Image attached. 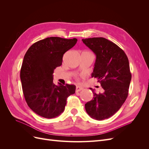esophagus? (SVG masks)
I'll return each mask as SVG.
<instances>
[{
    "mask_svg": "<svg viewBox=\"0 0 149 149\" xmlns=\"http://www.w3.org/2000/svg\"><path fill=\"white\" fill-rule=\"evenodd\" d=\"M83 89V88L81 87V86H77L76 88V92H79L80 91H81V90Z\"/></svg>",
    "mask_w": 149,
    "mask_h": 149,
    "instance_id": "1",
    "label": "esophagus"
}]
</instances>
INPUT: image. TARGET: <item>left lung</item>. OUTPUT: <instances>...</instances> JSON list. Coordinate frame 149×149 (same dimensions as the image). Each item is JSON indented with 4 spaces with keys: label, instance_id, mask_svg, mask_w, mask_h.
<instances>
[{
    "label": "left lung",
    "instance_id": "1",
    "mask_svg": "<svg viewBox=\"0 0 149 149\" xmlns=\"http://www.w3.org/2000/svg\"><path fill=\"white\" fill-rule=\"evenodd\" d=\"M96 55L92 77L97 78L103 93L96 94L85 104L86 111L98 120L108 119L123 106L127 97L132 74L128 58L114 43L102 37L82 39Z\"/></svg>",
    "mask_w": 149,
    "mask_h": 149
}]
</instances>
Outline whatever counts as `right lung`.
Segmentation results:
<instances>
[{"instance_id": "add662e5", "label": "right lung", "mask_w": 149, "mask_h": 149, "mask_svg": "<svg viewBox=\"0 0 149 149\" xmlns=\"http://www.w3.org/2000/svg\"><path fill=\"white\" fill-rule=\"evenodd\" d=\"M78 40L48 37L33 43L26 52L20 70L25 100L36 114L52 119L63 112L68 96L75 93L73 84L55 85L53 74L62 65L63 56Z\"/></svg>"}]
</instances>
